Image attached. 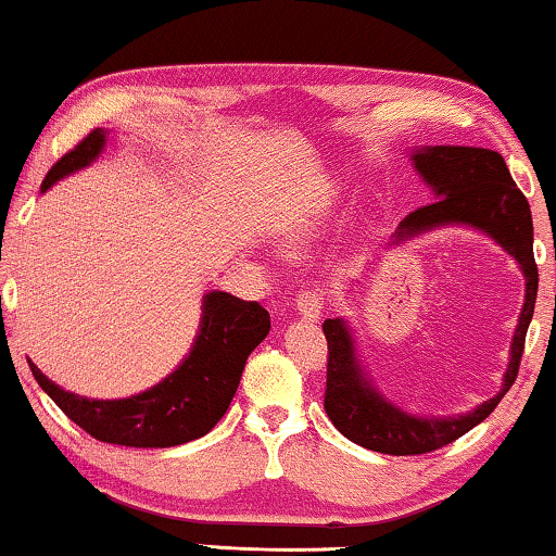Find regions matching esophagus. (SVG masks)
Returning a JSON list of instances; mask_svg holds the SVG:
<instances>
[{"instance_id": "obj_1", "label": "esophagus", "mask_w": 556, "mask_h": 556, "mask_svg": "<svg viewBox=\"0 0 556 556\" xmlns=\"http://www.w3.org/2000/svg\"><path fill=\"white\" fill-rule=\"evenodd\" d=\"M295 305L305 320H318L320 311H324V293L318 288H305V291L298 293Z\"/></svg>"}]
</instances>
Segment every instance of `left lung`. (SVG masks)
I'll use <instances>...</instances> for the list:
<instances>
[{
  "instance_id": "left-lung-1",
  "label": "left lung",
  "mask_w": 556,
  "mask_h": 556,
  "mask_svg": "<svg viewBox=\"0 0 556 556\" xmlns=\"http://www.w3.org/2000/svg\"><path fill=\"white\" fill-rule=\"evenodd\" d=\"M414 167L439 200L418 207L401 220L396 243L418 232L437 230L441 225H466L494 238L527 280L517 331L511 338L509 366L502 391L473 412L446 418H424L401 412L386 401L368 381L356 358V341L343 318H328L324 333L328 341L326 396L324 406L333 426L353 444L378 454L414 456L429 454L452 444L494 412L504 393L517 381L529 320L534 316L539 273L534 263V225L525 192L511 180L504 157L486 148L437 144L414 150Z\"/></svg>"
}]
</instances>
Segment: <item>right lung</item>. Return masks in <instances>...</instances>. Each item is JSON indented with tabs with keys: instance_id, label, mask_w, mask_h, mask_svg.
<instances>
[{
	"instance_id": "add662e5",
	"label": "right lung",
	"mask_w": 556,
	"mask_h": 556,
	"mask_svg": "<svg viewBox=\"0 0 556 556\" xmlns=\"http://www.w3.org/2000/svg\"><path fill=\"white\" fill-rule=\"evenodd\" d=\"M108 130H92L75 150L47 173L42 190L64 175L83 170L100 155ZM270 331V316L261 303L213 291L203 298V318L192 351L175 371L152 389L130 399L100 401L60 389L35 364L31 376L47 396L79 429L104 444L135 448H167L205 437L236 396L245 361Z\"/></svg>"
}]
</instances>
